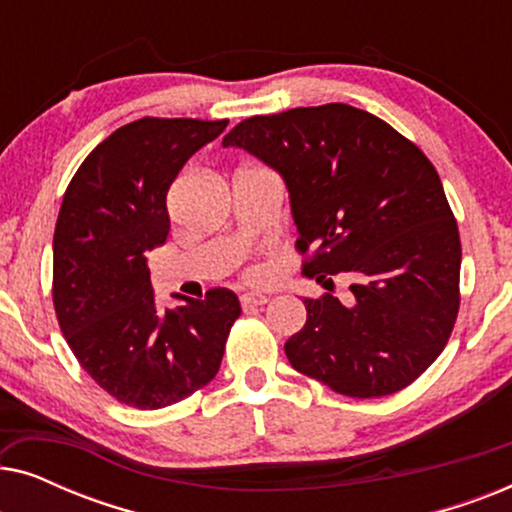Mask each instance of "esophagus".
Segmentation results:
<instances>
[{"mask_svg":"<svg viewBox=\"0 0 512 512\" xmlns=\"http://www.w3.org/2000/svg\"><path fill=\"white\" fill-rule=\"evenodd\" d=\"M240 303H242V307H261L265 303H270V296H268V293H261V291L242 293Z\"/></svg>","mask_w":512,"mask_h":512,"instance_id":"obj_1","label":"esophagus"}]
</instances>
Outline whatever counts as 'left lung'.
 Here are the masks:
<instances>
[{
	"label": "left lung",
	"mask_w": 512,
	"mask_h": 512,
	"mask_svg": "<svg viewBox=\"0 0 512 512\" xmlns=\"http://www.w3.org/2000/svg\"><path fill=\"white\" fill-rule=\"evenodd\" d=\"M282 177L303 275L324 286L347 272L352 305L305 298L307 321L286 359L352 398L415 382L450 338L459 312L461 242L431 160L368 111L298 107L237 123L223 137Z\"/></svg>",
	"instance_id": "left-lung-1"
}]
</instances>
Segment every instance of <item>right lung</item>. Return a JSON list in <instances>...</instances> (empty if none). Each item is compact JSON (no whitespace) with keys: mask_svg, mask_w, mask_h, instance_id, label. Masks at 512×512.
Segmentation results:
<instances>
[{"mask_svg":"<svg viewBox=\"0 0 512 512\" xmlns=\"http://www.w3.org/2000/svg\"><path fill=\"white\" fill-rule=\"evenodd\" d=\"M228 121L139 118L90 151L69 181L53 235V305L83 370L121 403L158 410L219 373L242 307L233 291L153 300L146 256L170 233L167 191Z\"/></svg>","mask_w":512,"mask_h":512,"instance_id":"right-lung-1","label":"right lung"}]
</instances>
